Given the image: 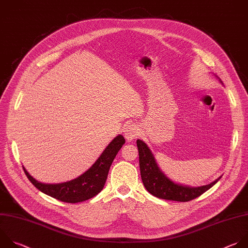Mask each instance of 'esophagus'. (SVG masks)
<instances>
[{
  "instance_id": "obj_1",
  "label": "esophagus",
  "mask_w": 248,
  "mask_h": 248,
  "mask_svg": "<svg viewBox=\"0 0 248 248\" xmlns=\"http://www.w3.org/2000/svg\"><path fill=\"white\" fill-rule=\"evenodd\" d=\"M124 137L126 138L127 141H131L132 139H134L138 133H139V128L137 127V125L135 124H127L124 127Z\"/></svg>"
}]
</instances>
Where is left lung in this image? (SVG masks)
Listing matches in <instances>:
<instances>
[{"label": "left lung", "instance_id": "1", "mask_svg": "<svg viewBox=\"0 0 248 248\" xmlns=\"http://www.w3.org/2000/svg\"><path fill=\"white\" fill-rule=\"evenodd\" d=\"M220 81L222 82L221 79ZM136 143L139 152V167L142 182L146 190L158 199L183 202H190L209 190L221 178L220 176L212 183L201 187H190L174 183L160 170L147 144L140 139Z\"/></svg>", "mask_w": 248, "mask_h": 248}]
</instances>
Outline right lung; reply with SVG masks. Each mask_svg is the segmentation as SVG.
I'll use <instances>...</instances> for the list:
<instances>
[{"instance_id":"obj_1","label":"right lung","mask_w":248,"mask_h":248,"mask_svg":"<svg viewBox=\"0 0 248 248\" xmlns=\"http://www.w3.org/2000/svg\"><path fill=\"white\" fill-rule=\"evenodd\" d=\"M124 142L123 135L120 134L115 137L90 170L68 182L59 184L42 183L33 178L24 168L23 170L31 183L44 194L64 202H80L93 198L102 191L111 164Z\"/></svg>"}]
</instances>
